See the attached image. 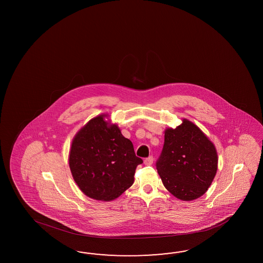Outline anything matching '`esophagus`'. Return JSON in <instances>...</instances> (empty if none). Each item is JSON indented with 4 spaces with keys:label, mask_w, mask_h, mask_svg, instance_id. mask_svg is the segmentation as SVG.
Masks as SVG:
<instances>
[{
    "label": "esophagus",
    "mask_w": 263,
    "mask_h": 263,
    "mask_svg": "<svg viewBox=\"0 0 263 263\" xmlns=\"http://www.w3.org/2000/svg\"><path fill=\"white\" fill-rule=\"evenodd\" d=\"M143 162H144V165L149 166V165H152V163H153V157H152V156H149V157L145 158Z\"/></svg>",
    "instance_id": "obj_1"
}]
</instances>
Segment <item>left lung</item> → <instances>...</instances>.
Instances as JSON below:
<instances>
[{"instance_id": "8db88e82", "label": "left lung", "mask_w": 263, "mask_h": 263, "mask_svg": "<svg viewBox=\"0 0 263 263\" xmlns=\"http://www.w3.org/2000/svg\"><path fill=\"white\" fill-rule=\"evenodd\" d=\"M157 172L165 188L183 201L199 199L210 187L218 168L215 145L187 119L165 130Z\"/></svg>"}]
</instances>
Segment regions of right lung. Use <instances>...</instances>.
Instances as JSON below:
<instances>
[{"mask_svg":"<svg viewBox=\"0 0 263 263\" xmlns=\"http://www.w3.org/2000/svg\"><path fill=\"white\" fill-rule=\"evenodd\" d=\"M102 114L91 119L73 138L69 167L74 181L88 198L118 199L134 182L136 167L143 163L133 143Z\"/></svg>","mask_w":263,"mask_h":263,"instance_id":"1","label":"right lung"}]
</instances>
